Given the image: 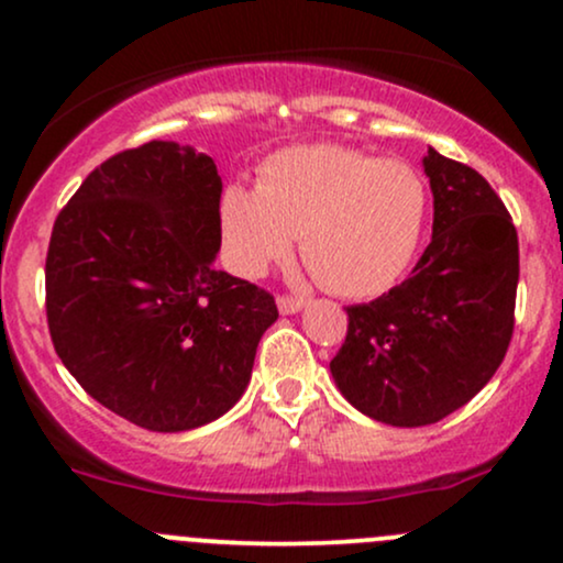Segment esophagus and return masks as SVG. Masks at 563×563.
I'll return each mask as SVG.
<instances>
[{"mask_svg":"<svg viewBox=\"0 0 563 563\" xmlns=\"http://www.w3.org/2000/svg\"><path fill=\"white\" fill-rule=\"evenodd\" d=\"M303 307H307V301L299 299V296H277V309H280L283 314H296L301 312Z\"/></svg>","mask_w":563,"mask_h":563,"instance_id":"esophagus-1","label":"esophagus"}]
</instances>
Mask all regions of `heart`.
Here are the masks:
<instances>
[{"label": "heart", "instance_id": "heart-1", "mask_svg": "<svg viewBox=\"0 0 563 563\" xmlns=\"http://www.w3.org/2000/svg\"><path fill=\"white\" fill-rule=\"evenodd\" d=\"M426 214L429 190L416 166L331 142L277 151L262 164L256 190L230 185L219 200L235 273L264 275L299 235L318 280L349 299L384 294L405 275Z\"/></svg>", "mask_w": 563, "mask_h": 563}]
</instances>
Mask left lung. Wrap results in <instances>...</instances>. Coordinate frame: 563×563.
<instances>
[{
  "label": "left lung",
  "instance_id": "8db88e82",
  "mask_svg": "<svg viewBox=\"0 0 563 563\" xmlns=\"http://www.w3.org/2000/svg\"><path fill=\"white\" fill-rule=\"evenodd\" d=\"M423 172L431 243L405 283L346 307V341L331 360L349 405L402 429L442 421L487 386L514 335L519 286V238L487 179L434 147Z\"/></svg>",
  "mask_w": 563,
  "mask_h": 563
}]
</instances>
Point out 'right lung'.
<instances>
[{
  "label": "right lung",
  "instance_id": "right-lung-1",
  "mask_svg": "<svg viewBox=\"0 0 563 563\" xmlns=\"http://www.w3.org/2000/svg\"><path fill=\"white\" fill-rule=\"evenodd\" d=\"M222 177L169 140L108 158L49 238L47 322L89 397L147 431H190L243 397L275 299L214 269Z\"/></svg>",
  "mask_w": 563,
  "mask_h": 563
}]
</instances>
